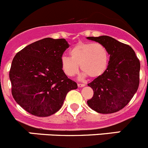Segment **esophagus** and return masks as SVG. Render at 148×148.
Here are the masks:
<instances>
[{"mask_svg": "<svg viewBox=\"0 0 148 148\" xmlns=\"http://www.w3.org/2000/svg\"><path fill=\"white\" fill-rule=\"evenodd\" d=\"M77 85H78L79 88H82V87L85 86V84H83V83H78V84H77Z\"/></svg>", "mask_w": 148, "mask_h": 148, "instance_id": "esophagus-1", "label": "esophagus"}]
</instances>
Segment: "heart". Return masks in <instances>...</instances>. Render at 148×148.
<instances>
[{
	"instance_id": "heart-1",
	"label": "heart",
	"mask_w": 148,
	"mask_h": 148,
	"mask_svg": "<svg viewBox=\"0 0 148 148\" xmlns=\"http://www.w3.org/2000/svg\"><path fill=\"white\" fill-rule=\"evenodd\" d=\"M69 54L70 58L63 56L60 59L62 69L69 77L78 74L79 65L83 76L91 78L101 76L108 66V50L100 43L79 42L71 48Z\"/></svg>"
}]
</instances>
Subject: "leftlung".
<instances>
[{"instance_id":"obj_1","label":"left lung","mask_w":148,"mask_h":148,"mask_svg":"<svg viewBox=\"0 0 148 148\" xmlns=\"http://www.w3.org/2000/svg\"><path fill=\"white\" fill-rule=\"evenodd\" d=\"M87 38L104 45L110 55L107 70L88 84L93 90V96L87 103L99 113L118 112L128 104L139 88V60L129 45L108 36Z\"/></svg>"}]
</instances>
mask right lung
<instances>
[{
	"mask_svg": "<svg viewBox=\"0 0 148 148\" xmlns=\"http://www.w3.org/2000/svg\"><path fill=\"white\" fill-rule=\"evenodd\" d=\"M69 47L64 38H45L27 45L14 58L9 71L12 96L30 114L38 117L55 114L68 92L77 88L60 65Z\"/></svg>",
	"mask_w": 148,
	"mask_h": 148,
	"instance_id": "add662e5",
	"label": "right lung"
}]
</instances>
